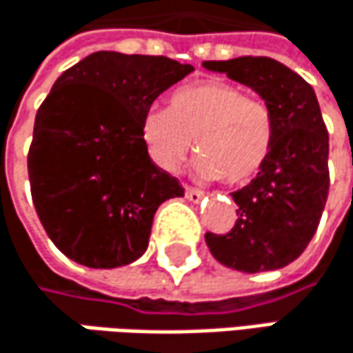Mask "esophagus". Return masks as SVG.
I'll list each match as a JSON object with an SVG mask.
<instances>
[{
  "label": "esophagus",
  "instance_id": "obj_1",
  "mask_svg": "<svg viewBox=\"0 0 353 353\" xmlns=\"http://www.w3.org/2000/svg\"><path fill=\"white\" fill-rule=\"evenodd\" d=\"M185 195H187V199H189L191 203H199L201 199L205 197V193H203V191H199V189H191V187H187V189H185Z\"/></svg>",
  "mask_w": 353,
  "mask_h": 353
}]
</instances>
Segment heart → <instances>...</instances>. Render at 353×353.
Masks as SVG:
<instances>
[{
	"label": "heart",
	"mask_w": 353,
	"mask_h": 353,
	"mask_svg": "<svg viewBox=\"0 0 353 353\" xmlns=\"http://www.w3.org/2000/svg\"><path fill=\"white\" fill-rule=\"evenodd\" d=\"M140 136L150 160L176 172L193 148L201 154L193 170L201 181L242 185L254 179L272 148V117L264 103L243 97L230 83L203 81L172 93L170 110L144 113Z\"/></svg>",
	"instance_id": "b5f03b06"
}]
</instances>
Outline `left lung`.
Masks as SVG:
<instances>
[{
	"label": "left lung",
	"mask_w": 353,
	"mask_h": 353,
	"mask_svg": "<svg viewBox=\"0 0 353 353\" xmlns=\"http://www.w3.org/2000/svg\"><path fill=\"white\" fill-rule=\"evenodd\" d=\"M262 97L272 117L270 156L232 193L238 219L230 234H205L213 258L240 272H266L294 262L317 232L330 191V136L313 87L268 57L205 61Z\"/></svg>",
	"instance_id": "obj_1"
}]
</instances>
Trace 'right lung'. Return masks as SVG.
Instances as JSON below:
<instances>
[{
    "label": "right lung",
    "instance_id": "right-lung-1",
    "mask_svg": "<svg viewBox=\"0 0 353 353\" xmlns=\"http://www.w3.org/2000/svg\"><path fill=\"white\" fill-rule=\"evenodd\" d=\"M193 70L166 57L101 50L52 85L36 113L28 174L48 238L77 264L136 262L156 209L185 195L150 160L140 123L156 97Z\"/></svg>",
    "mask_w": 353,
    "mask_h": 353
}]
</instances>
